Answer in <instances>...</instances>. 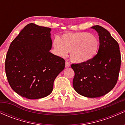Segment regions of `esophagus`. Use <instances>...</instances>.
Wrapping results in <instances>:
<instances>
[{
    "instance_id": "esophagus-1",
    "label": "esophagus",
    "mask_w": 125,
    "mask_h": 125,
    "mask_svg": "<svg viewBox=\"0 0 125 125\" xmlns=\"http://www.w3.org/2000/svg\"><path fill=\"white\" fill-rule=\"evenodd\" d=\"M70 64H69V63L68 62H65V67H70Z\"/></svg>"
}]
</instances>
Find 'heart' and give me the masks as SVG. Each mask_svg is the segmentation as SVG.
Listing matches in <instances>:
<instances>
[{
  "label": "heart",
  "mask_w": 125,
  "mask_h": 125,
  "mask_svg": "<svg viewBox=\"0 0 125 125\" xmlns=\"http://www.w3.org/2000/svg\"><path fill=\"white\" fill-rule=\"evenodd\" d=\"M56 53L66 57L70 52L71 61L83 63L92 59L97 54L99 43L96 37L86 32L67 33L61 39H55L53 43Z\"/></svg>",
  "instance_id": "b5f03b06"
}]
</instances>
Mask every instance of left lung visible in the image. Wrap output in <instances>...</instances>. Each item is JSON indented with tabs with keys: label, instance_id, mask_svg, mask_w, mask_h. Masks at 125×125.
Returning <instances> with one entry per match:
<instances>
[{
	"label": "left lung",
	"instance_id": "1",
	"mask_svg": "<svg viewBox=\"0 0 125 125\" xmlns=\"http://www.w3.org/2000/svg\"><path fill=\"white\" fill-rule=\"evenodd\" d=\"M99 37V48L92 59L72 64L74 72L73 86L77 94L94 98L107 94L116 84L121 56L118 43L106 29L99 25L91 27Z\"/></svg>",
	"mask_w": 125,
	"mask_h": 125
}]
</instances>
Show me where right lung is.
Wrapping results in <instances>:
<instances>
[{
  "label": "right lung",
  "instance_id": "right-lung-1",
  "mask_svg": "<svg viewBox=\"0 0 125 125\" xmlns=\"http://www.w3.org/2000/svg\"><path fill=\"white\" fill-rule=\"evenodd\" d=\"M51 29L34 23L23 29L10 45L5 71L10 87L29 99L51 94L56 77L64 69L65 61L50 52Z\"/></svg>",
  "mask_w": 125,
  "mask_h": 125
}]
</instances>
